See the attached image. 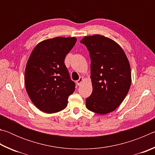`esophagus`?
Here are the masks:
<instances>
[{
    "label": "esophagus",
    "instance_id": "34e87169",
    "mask_svg": "<svg viewBox=\"0 0 155 155\" xmlns=\"http://www.w3.org/2000/svg\"><path fill=\"white\" fill-rule=\"evenodd\" d=\"M83 81V77H80L79 79H78V81H77V85L78 86L81 85V84H82Z\"/></svg>",
    "mask_w": 155,
    "mask_h": 155
}]
</instances>
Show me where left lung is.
<instances>
[{
    "mask_svg": "<svg viewBox=\"0 0 155 155\" xmlns=\"http://www.w3.org/2000/svg\"><path fill=\"white\" fill-rule=\"evenodd\" d=\"M90 52L93 91L86 98V107L98 114H107L118 107L129 90L130 67L118 44L101 35L81 40Z\"/></svg>",
    "mask_w": 155,
    "mask_h": 155,
    "instance_id": "8db88e82",
    "label": "left lung"
}]
</instances>
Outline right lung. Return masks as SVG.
I'll return each instance as SVG.
<instances>
[{"mask_svg":"<svg viewBox=\"0 0 155 155\" xmlns=\"http://www.w3.org/2000/svg\"><path fill=\"white\" fill-rule=\"evenodd\" d=\"M76 42L75 37H57L41 41L31 52L25 83L30 99L40 111L53 114L67 107L75 83L70 79L64 60Z\"/></svg>","mask_w":155,"mask_h":155,"instance_id":"obj_1","label":"right lung"}]
</instances>
